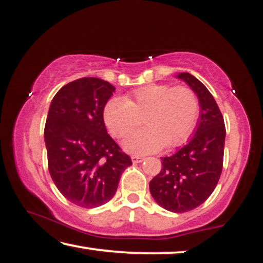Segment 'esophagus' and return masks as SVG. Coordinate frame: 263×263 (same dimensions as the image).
<instances>
[{
  "mask_svg": "<svg viewBox=\"0 0 263 263\" xmlns=\"http://www.w3.org/2000/svg\"><path fill=\"white\" fill-rule=\"evenodd\" d=\"M143 160H144V158L140 157V155H133L132 157V161L134 163H140V162H142Z\"/></svg>",
  "mask_w": 263,
  "mask_h": 263,
  "instance_id": "esophagus-1",
  "label": "esophagus"
}]
</instances>
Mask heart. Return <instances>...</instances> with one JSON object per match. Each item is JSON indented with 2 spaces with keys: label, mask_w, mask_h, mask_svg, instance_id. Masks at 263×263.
Returning <instances> with one entry per match:
<instances>
[{
  "label": "heart",
  "mask_w": 263,
  "mask_h": 263,
  "mask_svg": "<svg viewBox=\"0 0 263 263\" xmlns=\"http://www.w3.org/2000/svg\"><path fill=\"white\" fill-rule=\"evenodd\" d=\"M200 104L195 91L187 86L148 84L114 97L103 108V120L115 138H123L142 122L146 128L133 133L123 147L136 154L154 153L178 147L195 130Z\"/></svg>",
  "instance_id": "heart-1"
}]
</instances>
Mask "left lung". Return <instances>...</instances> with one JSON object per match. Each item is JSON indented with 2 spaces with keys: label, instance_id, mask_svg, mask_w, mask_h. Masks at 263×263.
Returning <instances> with one entry per match:
<instances>
[{
  "label": "left lung",
  "instance_id": "left-lung-1",
  "mask_svg": "<svg viewBox=\"0 0 263 263\" xmlns=\"http://www.w3.org/2000/svg\"><path fill=\"white\" fill-rule=\"evenodd\" d=\"M199 100L200 116L195 135L171 157L161 158V171L149 182L155 201L181 214L204 203L214 192L223 168L226 125L215 98L195 76L182 72Z\"/></svg>",
  "mask_w": 263,
  "mask_h": 263
}]
</instances>
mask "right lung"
I'll list each match as a JSON object with an SVG mask.
<instances>
[{"label":"right lung","mask_w":263,"mask_h":263,"mask_svg":"<svg viewBox=\"0 0 263 263\" xmlns=\"http://www.w3.org/2000/svg\"><path fill=\"white\" fill-rule=\"evenodd\" d=\"M115 86L84 77L53 97L45 124L48 171L59 192L81 208L101 206L116 193L132 159L106 132L103 108Z\"/></svg>","instance_id":"right-lung-1"}]
</instances>
